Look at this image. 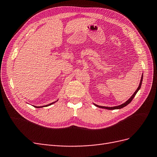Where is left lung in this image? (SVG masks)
<instances>
[{"label":"left lung","instance_id":"8db88e82","mask_svg":"<svg viewBox=\"0 0 157 157\" xmlns=\"http://www.w3.org/2000/svg\"><path fill=\"white\" fill-rule=\"evenodd\" d=\"M143 75V73H142ZM142 80H143V75H142V77H141V80H140V84H139V87H138V88L136 89V90L135 91V92L133 93V95L131 96L126 102H125L124 103L119 105H117V106H114V107H105V106H101V105H97L95 104H94V105H95V106H97V107L98 108H104V109H109V110H113V109H121L124 107H125V106H126L127 105H128L131 101H132V100L133 99V98L135 97V96L136 95V94L137 93V92L139 91V90L140 89L141 87V85H142Z\"/></svg>","mask_w":157,"mask_h":157}]
</instances>
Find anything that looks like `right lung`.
Here are the masks:
<instances>
[{"label": "right lung", "mask_w": 157, "mask_h": 157, "mask_svg": "<svg viewBox=\"0 0 157 157\" xmlns=\"http://www.w3.org/2000/svg\"><path fill=\"white\" fill-rule=\"evenodd\" d=\"M57 101H58V100H57ZM57 101L53 102H52V103H51V104H48V105H43V106H35V105H33V106H34V107L36 108H43V107H47V106H49V105H52V104H54L55 102H57Z\"/></svg>", "instance_id": "obj_1"}]
</instances>
